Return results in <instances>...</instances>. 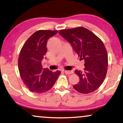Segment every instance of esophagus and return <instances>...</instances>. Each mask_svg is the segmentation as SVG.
<instances>
[{"label":"esophagus","instance_id":"obj_1","mask_svg":"<svg viewBox=\"0 0 123 123\" xmlns=\"http://www.w3.org/2000/svg\"><path fill=\"white\" fill-rule=\"evenodd\" d=\"M63 72H65L66 74H71L73 73V71H66V70H63Z\"/></svg>","mask_w":123,"mask_h":123}]
</instances>
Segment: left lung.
<instances>
[{
  "mask_svg": "<svg viewBox=\"0 0 123 123\" xmlns=\"http://www.w3.org/2000/svg\"><path fill=\"white\" fill-rule=\"evenodd\" d=\"M59 34L70 43L78 57L85 62L83 71H74L80 81L73 86L74 89L83 94L95 91L105 79L108 66V54L103 43L94 33L83 27L61 30Z\"/></svg>",
  "mask_w": 123,
  "mask_h": 123,
  "instance_id": "obj_1",
  "label": "left lung"
}]
</instances>
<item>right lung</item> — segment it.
<instances>
[{
  "label": "right lung",
  "mask_w": 123,
  "mask_h": 123,
  "mask_svg": "<svg viewBox=\"0 0 123 123\" xmlns=\"http://www.w3.org/2000/svg\"><path fill=\"white\" fill-rule=\"evenodd\" d=\"M58 32L57 30H38L25 42L18 59V68L21 79L29 90L43 93L50 90L61 72H52L43 68L41 61L47 52V40Z\"/></svg>",
  "instance_id": "obj_1"
}]
</instances>
